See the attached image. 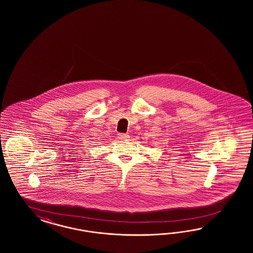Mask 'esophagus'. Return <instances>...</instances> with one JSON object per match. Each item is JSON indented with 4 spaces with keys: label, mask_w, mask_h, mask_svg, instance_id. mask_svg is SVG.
<instances>
[{
    "label": "esophagus",
    "mask_w": 253,
    "mask_h": 253,
    "mask_svg": "<svg viewBox=\"0 0 253 253\" xmlns=\"http://www.w3.org/2000/svg\"><path fill=\"white\" fill-rule=\"evenodd\" d=\"M118 136H119L121 140H127V139L130 138V135L127 134V133H119Z\"/></svg>",
    "instance_id": "esophagus-1"
}]
</instances>
